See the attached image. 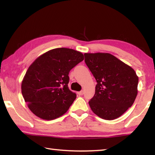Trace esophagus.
<instances>
[{"label": "esophagus", "instance_id": "1", "mask_svg": "<svg viewBox=\"0 0 155 155\" xmlns=\"http://www.w3.org/2000/svg\"><path fill=\"white\" fill-rule=\"evenodd\" d=\"M83 91H80V92H78V93H77V94H78V95H79V96H82V95H83Z\"/></svg>", "mask_w": 155, "mask_h": 155}]
</instances>
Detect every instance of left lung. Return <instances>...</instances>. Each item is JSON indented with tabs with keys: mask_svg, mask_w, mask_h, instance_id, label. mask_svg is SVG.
I'll use <instances>...</instances> for the list:
<instances>
[{
	"mask_svg": "<svg viewBox=\"0 0 155 155\" xmlns=\"http://www.w3.org/2000/svg\"><path fill=\"white\" fill-rule=\"evenodd\" d=\"M84 61L96 79L91 110L104 120L120 117L133 104L139 77L134 69L106 52L84 53Z\"/></svg>",
	"mask_w": 155,
	"mask_h": 155,
	"instance_id": "8db88e82",
	"label": "left lung"
}]
</instances>
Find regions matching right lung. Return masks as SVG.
Returning a JSON list of instances; mask_svg holds the SVG:
<instances>
[{"label": "right lung", "instance_id": "add662e5", "mask_svg": "<svg viewBox=\"0 0 155 155\" xmlns=\"http://www.w3.org/2000/svg\"><path fill=\"white\" fill-rule=\"evenodd\" d=\"M83 60L79 51L57 48L46 52L32 62L21 83L23 98L32 113L51 120L67 113L77 98L68 88V73Z\"/></svg>", "mask_w": 155, "mask_h": 155}]
</instances>
